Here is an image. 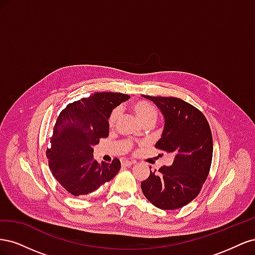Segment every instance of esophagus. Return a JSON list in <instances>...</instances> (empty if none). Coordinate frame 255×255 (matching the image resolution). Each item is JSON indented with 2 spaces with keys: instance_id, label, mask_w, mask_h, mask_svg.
<instances>
[{
  "instance_id": "34e87169",
  "label": "esophagus",
  "mask_w": 255,
  "mask_h": 255,
  "mask_svg": "<svg viewBox=\"0 0 255 255\" xmlns=\"http://www.w3.org/2000/svg\"><path fill=\"white\" fill-rule=\"evenodd\" d=\"M122 165L123 166H127V167H128V166H130V165H133V161H130V160H122Z\"/></svg>"
}]
</instances>
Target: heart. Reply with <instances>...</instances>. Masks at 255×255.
I'll return each mask as SVG.
<instances>
[{
    "instance_id": "b5f03b06",
    "label": "heart",
    "mask_w": 255,
    "mask_h": 255,
    "mask_svg": "<svg viewBox=\"0 0 255 255\" xmlns=\"http://www.w3.org/2000/svg\"><path fill=\"white\" fill-rule=\"evenodd\" d=\"M133 111L135 112L137 118L139 119L143 125L146 122H155L158 116V112L156 107L152 103L144 101V100H140L133 104ZM120 111L119 109H115L112 111L110 117H109V125L110 127H114L116 122L118 120Z\"/></svg>"
}]
</instances>
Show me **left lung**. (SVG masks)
Masks as SVG:
<instances>
[{
  "label": "left lung",
  "instance_id": "left-lung-1",
  "mask_svg": "<svg viewBox=\"0 0 255 255\" xmlns=\"http://www.w3.org/2000/svg\"><path fill=\"white\" fill-rule=\"evenodd\" d=\"M142 97L156 104L165 117V128L155 148L175 155L171 166L150 171L148 179L141 182V189L153 205L176 210L199 195L210 173L212 130L202 112L182 99Z\"/></svg>",
  "mask_w": 255,
  "mask_h": 255
}]
</instances>
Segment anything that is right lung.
I'll return each instance as SVG.
<instances>
[{"instance_id":"obj_1","label":"right lung","mask_w":255,"mask_h":255,"mask_svg":"<svg viewBox=\"0 0 255 255\" xmlns=\"http://www.w3.org/2000/svg\"><path fill=\"white\" fill-rule=\"evenodd\" d=\"M129 96L119 92H96L68 104L60 112L47 150L50 170L73 196H84L111 181L121 168L120 160L99 164L92 146L109 137L112 111Z\"/></svg>"}]
</instances>
